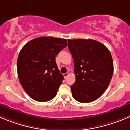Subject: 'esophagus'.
Instances as JSON below:
<instances>
[{
    "label": "esophagus",
    "mask_w": 130,
    "mask_h": 130,
    "mask_svg": "<svg viewBox=\"0 0 130 130\" xmlns=\"http://www.w3.org/2000/svg\"><path fill=\"white\" fill-rule=\"evenodd\" d=\"M63 75H64V78H66V77H67V76L69 75V73H64Z\"/></svg>",
    "instance_id": "esophagus-1"
}]
</instances>
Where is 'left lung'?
<instances>
[{"instance_id": "8db88e82", "label": "left lung", "mask_w": 130, "mask_h": 130, "mask_svg": "<svg viewBox=\"0 0 130 130\" xmlns=\"http://www.w3.org/2000/svg\"><path fill=\"white\" fill-rule=\"evenodd\" d=\"M74 60L76 80L73 96L80 103H90L103 94L113 73L112 55L103 44L93 39H68Z\"/></svg>"}]
</instances>
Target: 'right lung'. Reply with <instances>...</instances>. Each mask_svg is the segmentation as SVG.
I'll return each mask as SVG.
<instances>
[{
    "label": "right lung",
    "mask_w": 130,
    "mask_h": 130,
    "mask_svg": "<svg viewBox=\"0 0 130 130\" xmlns=\"http://www.w3.org/2000/svg\"><path fill=\"white\" fill-rule=\"evenodd\" d=\"M67 45L66 39L40 37L28 42L20 50L18 76L23 89L33 100L44 102L56 96L64 76L55 57Z\"/></svg>",
    "instance_id": "right-lung-1"
}]
</instances>
